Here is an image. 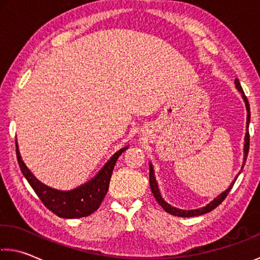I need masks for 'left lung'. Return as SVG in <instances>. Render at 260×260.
I'll use <instances>...</instances> for the list:
<instances>
[{"instance_id":"left-lung-1","label":"left lung","mask_w":260,"mask_h":260,"mask_svg":"<svg viewBox=\"0 0 260 260\" xmlns=\"http://www.w3.org/2000/svg\"><path fill=\"white\" fill-rule=\"evenodd\" d=\"M235 84H236V88L238 91H240L242 93L243 96V100H244L245 102V106H246V111H248V120H246V128H248V132H246V135H245V145H244V162H243V167L244 168V164H245V160H246V157H248V154H249V148H250V134H249V123H250V105H249V101L248 98H246L244 91H243L242 86H241V83L240 81L235 80ZM149 184H150V188H151V192L152 194H154L155 199L157 203L162 206V208L166 211L167 213L169 214H172V215L175 216H182V217H191V216H198V215H203V214H206V213H209L211 211H213L214 208H216L217 206H219L222 201H223L225 199V197L228 196V193L230 192V189L233 188L235 182H236L237 179V176L236 178H235L234 182L230 184V186L228 189H225V191L223 193H221V194L215 198L212 203H209L207 206H205V207L203 208H199V209H192V211H183V209H178V208H175L172 207V206H170L169 204H167L166 201L163 200V198L160 197V193L158 191V187H157V183H156V179H155V176H154V169H152V166L151 164H149Z\"/></svg>"}]
</instances>
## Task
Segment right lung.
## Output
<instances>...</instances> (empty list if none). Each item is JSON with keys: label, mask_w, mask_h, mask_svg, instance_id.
Masks as SVG:
<instances>
[{"label": "right lung", "mask_w": 260, "mask_h": 260, "mask_svg": "<svg viewBox=\"0 0 260 260\" xmlns=\"http://www.w3.org/2000/svg\"><path fill=\"white\" fill-rule=\"evenodd\" d=\"M127 148L128 147L122 148L115 152L93 179L80 187L67 192L57 191V189L48 187L37 180L20 158L17 142H16V154H17L20 170L32 188L35 189L37 196L39 197L41 203L57 216L64 217V219H76V217L88 216L97 211L108 193L115 162Z\"/></svg>", "instance_id": "1"}]
</instances>
